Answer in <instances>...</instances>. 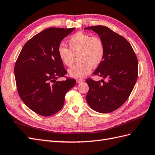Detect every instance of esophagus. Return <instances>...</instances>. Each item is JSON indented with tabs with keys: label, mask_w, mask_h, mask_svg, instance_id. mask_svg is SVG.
Instances as JSON below:
<instances>
[{
	"label": "esophagus",
	"mask_w": 155,
	"mask_h": 155,
	"mask_svg": "<svg viewBox=\"0 0 155 155\" xmlns=\"http://www.w3.org/2000/svg\"><path fill=\"white\" fill-rule=\"evenodd\" d=\"M83 81H84V79H76V83H79L83 82Z\"/></svg>",
	"instance_id": "1"
}]
</instances>
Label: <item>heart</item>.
Here are the masks:
<instances>
[{"label": "heart", "instance_id": "1", "mask_svg": "<svg viewBox=\"0 0 155 155\" xmlns=\"http://www.w3.org/2000/svg\"><path fill=\"white\" fill-rule=\"evenodd\" d=\"M69 48L60 45L58 49L59 57L68 67L72 66L78 58V63L68 70L70 76L82 78L91 72L92 67H97L103 62L105 46L101 37L81 31L74 34L68 41Z\"/></svg>", "mask_w": 155, "mask_h": 155}]
</instances>
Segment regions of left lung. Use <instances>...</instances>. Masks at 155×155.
<instances>
[{
  "mask_svg": "<svg viewBox=\"0 0 155 155\" xmlns=\"http://www.w3.org/2000/svg\"><path fill=\"white\" fill-rule=\"evenodd\" d=\"M100 35L105 46L103 62L94 76L106 79L96 81L86 79L89 90L86 98L88 105L101 113L118 109L128 99L138 78V59L128 41L104 26L85 28Z\"/></svg>",
  "mask_w": 155,
  "mask_h": 155,
  "instance_id": "8db88e82",
  "label": "left lung"
}]
</instances>
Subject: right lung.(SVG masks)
Listing matches in <instances>:
<instances>
[{
    "label": "right lung",
    "instance_id": "1",
    "mask_svg": "<svg viewBox=\"0 0 155 155\" xmlns=\"http://www.w3.org/2000/svg\"><path fill=\"white\" fill-rule=\"evenodd\" d=\"M74 29L49 28L41 31L26 42L15 62L18 95L41 116H50L61 109L65 94L76 85V79L65 76L67 71L58 53L61 42ZM61 77L66 79L57 81Z\"/></svg>",
    "mask_w": 155,
    "mask_h": 155
}]
</instances>
